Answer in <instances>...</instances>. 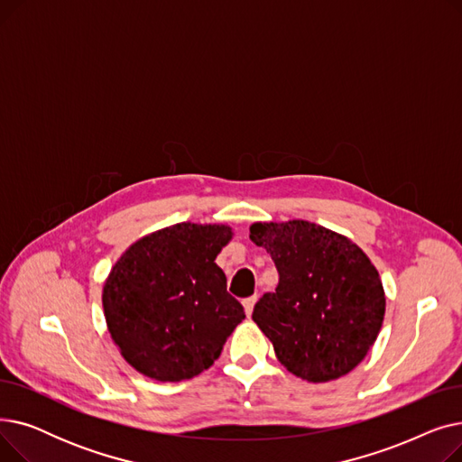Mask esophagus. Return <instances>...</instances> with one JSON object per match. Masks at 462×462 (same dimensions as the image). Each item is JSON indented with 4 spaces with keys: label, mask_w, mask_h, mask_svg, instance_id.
<instances>
[{
    "label": "esophagus",
    "mask_w": 462,
    "mask_h": 462,
    "mask_svg": "<svg viewBox=\"0 0 462 462\" xmlns=\"http://www.w3.org/2000/svg\"><path fill=\"white\" fill-rule=\"evenodd\" d=\"M254 303H256V296H253V298H247V300H244V309H245V314H247V317H251V314H253Z\"/></svg>",
    "instance_id": "34e87169"
}]
</instances>
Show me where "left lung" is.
I'll return each instance as SVG.
<instances>
[{
	"label": "left lung",
	"mask_w": 462,
	"mask_h": 462,
	"mask_svg": "<svg viewBox=\"0 0 462 462\" xmlns=\"http://www.w3.org/2000/svg\"><path fill=\"white\" fill-rule=\"evenodd\" d=\"M249 237L272 254L279 272V286L260 298L253 320L281 365L312 383L354 371L385 314L371 258L350 237L301 218L253 223Z\"/></svg>",
	"instance_id": "1"
}]
</instances>
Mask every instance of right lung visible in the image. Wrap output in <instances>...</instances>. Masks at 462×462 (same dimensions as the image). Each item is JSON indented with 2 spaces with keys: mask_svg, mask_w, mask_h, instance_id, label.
Returning <instances> with one entry per match:
<instances>
[{
  "mask_svg": "<svg viewBox=\"0 0 462 462\" xmlns=\"http://www.w3.org/2000/svg\"><path fill=\"white\" fill-rule=\"evenodd\" d=\"M228 225L178 223L136 239L103 284L106 328L140 374L181 382L209 369L245 319L215 263Z\"/></svg>",
  "mask_w": 462,
  "mask_h": 462,
  "instance_id": "right-lung-1",
  "label": "right lung"
}]
</instances>
